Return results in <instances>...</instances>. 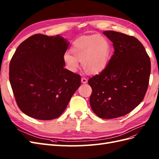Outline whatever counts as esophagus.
Here are the masks:
<instances>
[{
	"label": "esophagus",
	"instance_id": "34e87169",
	"mask_svg": "<svg viewBox=\"0 0 159 159\" xmlns=\"http://www.w3.org/2000/svg\"><path fill=\"white\" fill-rule=\"evenodd\" d=\"M81 83H83V84H86L88 82V80L85 78H82L81 80Z\"/></svg>",
	"mask_w": 159,
	"mask_h": 159
}]
</instances>
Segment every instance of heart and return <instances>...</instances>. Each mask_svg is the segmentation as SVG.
Returning a JSON list of instances; mask_svg holds the SVG:
<instances>
[{
	"instance_id": "heart-1",
	"label": "heart",
	"mask_w": 159,
	"mask_h": 159,
	"mask_svg": "<svg viewBox=\"0 0 159 159\" xmlns=\"http://www.w3.org/2000/svg\"><path fill=\"white\" fill-rule=\"evenodd\" d=\"M71 53H66L64 61L71 71L79 69V61L89 74H97L104 70L109 61L111 45L101 35L81 36L72 43Z\"/></svg>"
}]
</instances>
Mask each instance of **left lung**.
I'll return each instance as SVG.
<instances>
[{
  "instance_id": "1",
  "label": "left lung",
  "mask_w": 159,
  "mask_h": 159,
  "mask_svg": "<svg viewBox=\"0 0 159 159\" xmlns=\"http://www.w3.org/2000/svg\"><path fill=\"white\" fill-rule=\"evenodd\" d=\"M103 33L113 43L114 52L105 69L88 80L92 88L89 102L98 117L111 119L130 113L143 101L148 85L151 61L134 37L114 31Z\"/></svg>"
}]
</instances>
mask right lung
I'll return each instance as SVG.
<instances>
[{
  "mask_svg": "<svg viewBox=\"0 0 159 159\" xmlns=\"http://www.w3.org/2000/svg\"><path fill=\"white\" fill-rule=\"evenodd\" d=\"M69 44L59 35L36 34L16 49L9 80L17 105L29 116L41 120L58 118L80 86V75L64 68Z\"/></svg>",
  "mask_w": 159,
  "mask_h": 159,
  "instance_id": "1",
  "label": "right lung"
}]
</instances>
